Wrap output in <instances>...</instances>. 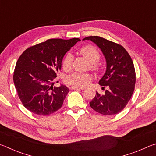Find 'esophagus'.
<instances>
[{
    "mask_svg": "<svg viewBox=\"0 0 156 156\" xmlns=\"http://www.w3.org/2000/svg\"><path fill=\"white\" fill-rule=\"evenodd\" d=\"M72 89H76V90H84L85 87H77V86H73L72 87Z\"/></svg>",
    "mask_w": 156,
    "mask_h": 156,
    "instance_id": "1",
    "label": "esophagus"
}]
</instances>
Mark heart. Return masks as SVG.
<instances>
[{
    "label": "heart",
    "instance_id": "obj_1",
    "mask_svg": "<svg viewBox=\"0 0 156 156\" xmlns=\"http://www.w3.org/2000/svg\"><path fill=\"white\" fill-rule=\"evenodd\" d=\"M80 53L89 62L92 63L91 67L94 69H98V66L95 64L98 61L100 57V53L96 47L92 45H86L80 49ZM73 62V56L68 53L65 55L62 60V67L65 69H69L72 67ZM91 79V75L87 73L74 72L71 73L66 78L67 83L76 86H85Z\"/></svg>",
    "mask_w": 156,
    "mask_h": 156
}]
</instances>
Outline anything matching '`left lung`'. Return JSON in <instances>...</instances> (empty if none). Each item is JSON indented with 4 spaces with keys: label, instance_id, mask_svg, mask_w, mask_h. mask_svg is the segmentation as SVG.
<instances>
[{
    "label": "left lung",
    "instance_id": "8db88e82",
    "mask_svg": "<svg viewBox=\"0 0 156 156\" xmlns=\"http://www.w3.org/2000/svg\"><path fill=\"white\" fill-rule=\"evenodd\" d=\"M102 50L107 61L106 72L99 84L105 89L104 94L96 91L89 102L91 107L104 115L120 113L127 105L133 93L136 84V71L130 55L120 44L100 36H88Z\"/></svg>",
    "mask_w": 156,
    "mask_h": 156
}]
</instances>
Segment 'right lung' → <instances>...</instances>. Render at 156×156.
Listing matches in <instances>:
<instances>
[{
    "label": "right lung",
    "instance_id": "obj_1",
    "mask_svg": "<svg viewBox=\"0 0 156 156\" xmlns=\"http://www.w3.org/2000/svg\"><path fill=\"white\" fill-rule=\"evenodd\" d=\"M80 39H48L26 49L18 59L14 83L26 109L48 115L60 109L69 92L66 86H54L63 57Z\"/></svg>",
    "mask_w": 156,
    "mask_h": 156
}]
</instances>
